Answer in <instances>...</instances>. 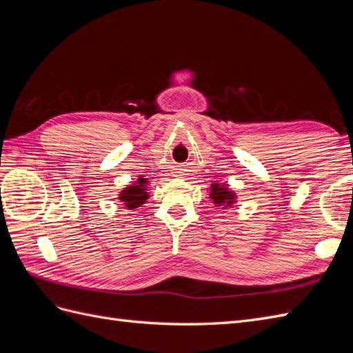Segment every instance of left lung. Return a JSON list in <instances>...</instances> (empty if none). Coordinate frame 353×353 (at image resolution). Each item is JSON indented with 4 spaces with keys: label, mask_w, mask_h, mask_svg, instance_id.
Here are the masks:
<instances>
[{
    "label": "left lung",
    "mask_w": 353,
    "mask_h": 353,
    "mask_svg": "<svg viewBox=\"0 0 353 353\" xmlns=\"http://www.w3.org/2000/svg\"><path fill=\"white\" fill-rule=\"evenodd\" d=\"M209 199L213 201L215 206H222V209L232 208L234 203L237 200L236 193L225 183H213L210 184V193Z\"/></svg>",
    "instance_id": "obj_1"
}]
</instances>
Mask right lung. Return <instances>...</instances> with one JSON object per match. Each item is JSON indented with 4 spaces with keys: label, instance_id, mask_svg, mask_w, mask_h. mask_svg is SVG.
<instances>
[{
    "label": "right lung",
    "instance_id": "right-lung-1",
    "mask_svg": "<svg viewBox=\"0 0 353 353\" xmlns=\"http://www.w3.org/2000/svg\"><path fill=\"white\" fill-rule=\"evenodd\" d=\"M147 185H148V179L144 176H140L134 184L125 187L117 199L123 203V206L126 209L141 208V205H144L148 199Z\"/></svg>",
    "mask_w": 353,
    "mask_h": 353
}]
</instances>
